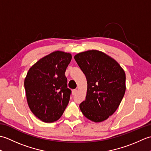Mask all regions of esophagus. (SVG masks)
Instances as JSON below:
<instances>
[{
  "label": "esophagus",
  "mask_w": 151,
  "mask_h": 151,
  "mask_svg": "<svg viewBox=\"0 0 151 151\" xmlns=\"http://www.w3.org/2000/svg\"><path fill=\"white\" fill-rule=\"evenodd\" d=\"M76 93H77V90H76V89H73V90L72 91V94L73 95H75Z\"/></svg>",
  "instance_id": "34e87169"
}]
</instances>
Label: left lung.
<instances>
[{"mask_svg": "<svg viewBox=\"0 0 151 151\" xmlns=\"http://www.w3.org/2000/svg\"><path fill=\"white\" fill-rule=\"evenodd\" d=\"M87 79L86 99L80 104L88 119L100 123L113 115L126 91V75L116 60L97 50H89L74 56Z\"/></svg>", "mask_w": 151, "mask_h": 151, "instance_id": "1", "label": "left lung"}]
</instances>
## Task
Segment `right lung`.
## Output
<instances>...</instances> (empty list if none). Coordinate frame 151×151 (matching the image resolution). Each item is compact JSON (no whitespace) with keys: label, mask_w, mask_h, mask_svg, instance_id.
Returning a JSON list of instances; mask_svg holds the SVG:
<instances>
[{"label":"right lung","mask_w":151,"mask_h":151,"mask_svg":"<svg viewBox=\"0 0 151 151\" xmlns=\"http://www.w3.org/2000/svg\"><path fill=\"white\" fill-rule=\"evenodd\" d=\"M71 58L69 52L54 51L35 63L24 78L28 106L45 123L58 120L68 104L71 91L65 72Z\"/></svg>","instance_id":"1"}]
</instances>
